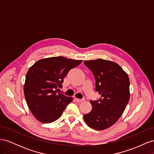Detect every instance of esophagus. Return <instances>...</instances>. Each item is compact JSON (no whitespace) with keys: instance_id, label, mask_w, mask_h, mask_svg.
Wrapping results in <instances>:
<instances>
[{"instance_id":"esophagus-1","label":"esophagus","mask_w":154,"mask_h":154,"mask_svg":"<svg viewBox=\"0 0 154 154\" xmlns=\"http://www.w3.org/2000/svg\"><path fill=\"white\" fill-rule=\"evenodd\" d=\"M75 100L77 101V102H78V103H81V102H82V101H85V99H78V98H75Z\"/></svg>"}]
</instances>
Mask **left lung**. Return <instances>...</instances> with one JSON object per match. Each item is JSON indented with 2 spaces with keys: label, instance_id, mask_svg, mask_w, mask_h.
Listing matches in <instances>:
<instances>
[{
  "label": "left lung",
  "instance_id": "1",
  "mask_svg": "<svg viewBox=\"0 0 154 154\" xmlns=\"http://www.w3.org/2000/svg\"><path fill=\"white\" fill-rule=\"evenodd\" d=\"M84 63L94 74L96 91L101 97L90 101L92 109L83 118L89 127L103 130L117 122L127 106L130 98L128 76L118 63L110 60L97 59Z\"/></svg>",
  "mask_w": 154,
  "mask_h": 154
}]
</instances>
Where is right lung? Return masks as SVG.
Masks as SVG:
<instances>
[{"mask_svg": "<svg viewBox=\"0 0 154 154\" xmlns=\"http://www.w3.org/2000/svg\"><path fill=\"white\" fill-rule=\"evenodd\" d=\"M82 62L63 57H50L39 60L29 69L24 92L27 105L37 120L49 123L60 118L73 99L58 93V88H62L69 70Z\"/></svg>", "mask_w": 154, "mask_h": 154, "instance_id": "obj_1", "label": "right lung"}]
</instances>
